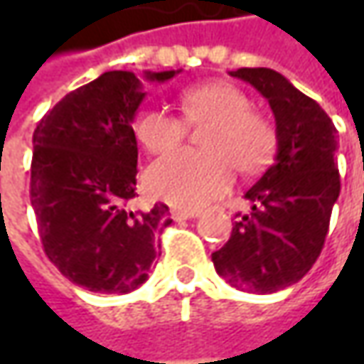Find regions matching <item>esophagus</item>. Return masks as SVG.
<instances>
[{"label": "esophagus", "mask_w": 364, "mask_h": 364, "mask_svg": "<svg viewBox=\"0 0 364 364\" xmlns=\"http://www.w3.org/2000/svg\"><path fill=\"white\" fill-rule=\"evenodd\" d=\"M200 215V210H182V208H172L170 217L174 220H188V218H196Z\"/></svg>", "instance_id": "34e87169"}]
</instances>
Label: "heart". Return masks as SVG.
<instances>
[{"mask_svg": "<svg viewBox=\"0 0 364 364\" xmlns=\"http://www.w3.org/2000/svg\"><path fill=\"white\" fill-rule=\"evenodd\" d=\"M184 119L161 109H144L133 119V133L149 154H168L186 137L188 125H208L204 151L182 149L147 170L154 196L182 208H198L231 188L235 168L255 174L272 161L277 132L272 119L251 109V99L231 82L194 85L178 97Z\"/></svg>", "mask_w": 364, "mask_h": 364, "instance_id": "1", "label": "heart"}]
</instances>
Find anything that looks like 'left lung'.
<instances>
[{"label": "left lung", "instance_id": "8db88e82", "mask_svg": "<svg viewBox=\"0 0 364 364\" xmlns=\"http://www.w3.org/2000/svg\"><path fill=\"white\" fill-rule=\"evenodd\" d=\"M231 77L255 87L272 107L277 154L235 215L231 239L213 253L217 273L237 289L273 294L300 282L320 255L341 194L336 127L314 99L272 68H239Z\"/></svg>", "mask_w": 364, "mask_h": 364}]
</instances>
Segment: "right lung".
<instances>
[{
    "label": "right lung",
    "instance_id": "right-lung-1",
    "mask_svg": "<svg viewBox=\"0 0 364 364\" xmlns=\"http://www.w3.org/2000/svg\"><path fill=\"white\" fill-rule=\"evenodd\" d=\"M180 70L146 73L166 82ZM146 92L129 70H109L68 92L36 125L30 200L44 251L64 277L99 294H127L160 255L166 204L135 210L132 123Z\"/></svg>",
    "mask_w": 364,
    "mask_h": 364
}]
</instances>
